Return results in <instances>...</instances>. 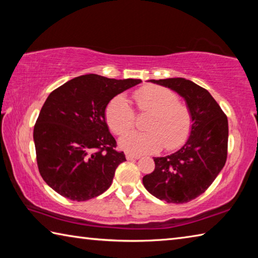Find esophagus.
Listing matches in <instances>:
<instances>
[{
  "label": "esophagus",
  "mask_w": 258,
  "mask_h": 258,
  "mask_svg": "<svg viewBox=\"0 0 258 258\" xmlns=\"http://www.w3.org/2000/svg\"><path fill=\"white\" fill-rule=\"evenodd\" d=\"M139 158H140V156H138V155L126 154V159H128V160H131V159H139Z\"/></svg>",
  "instance_id": "1"
}]
</instances>
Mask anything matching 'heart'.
I'll use <instances>...</instances> for the list:
<instances>
[{
	"mask_svg": "<svg viewBox=\"0 0 258 258\" xmlns=\"http://www.w3.org/2000/svg\"><path fill=\"white\" fill-rule=\"evenodd\" d=\"M138 111L150 112L145 132L130 131L118 145L130 154H150L165 146L167 150L182 147L189 139L194 117L190 108L178 101V95L165 86L146 85L133 93ZM106 120L113 133L121 134L134 125L135 112L123 95L112 98L106 108Z\"/></svg>",
	"mask_w": 258,
	"mask_h": 258,
	"instance_id": "b5f03b06",
	"label": "heart"
}]
</instances>
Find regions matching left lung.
Segmentation results:
<instances>
[{
  "instance_id": "8db88e82",
  "label": "left lung",
  "mask_w": 258,
  "mask_h": 258,
  "mask_svg": "<svg viewBox=\"0 0 258 258\" xmlns=\"http://www.w3.org/2000/svg\"><path fill=\"white\" fill-rule=\"evenodd\" d=\"M184 98L194 117L189 139L180 150L156 157L155 171L143 185L166 203L184 204L206 191L224 167L228 157V117L211 93L185 78L151 80Z\"/></svg>"
}]
</instances>
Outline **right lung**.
<instances>
[{
    "instance_id": "1",
    "label": "right lung",
    "mask_w": 258,
    "mask_h": 258,
    "mask_svg": "<svg viewBox=\"0 0 258 258\" xmlns=\"http://www.w3.org/2000/svg\"><path fill=\"white\" fill-rule=\"evenodd\" d=\"M141 80H113L95 74L73 78L52 91L34 126L38 171L64 198L85 202L111 185L118 165L104 110L109 101Z\"/></svg>"
}]
</instances>
